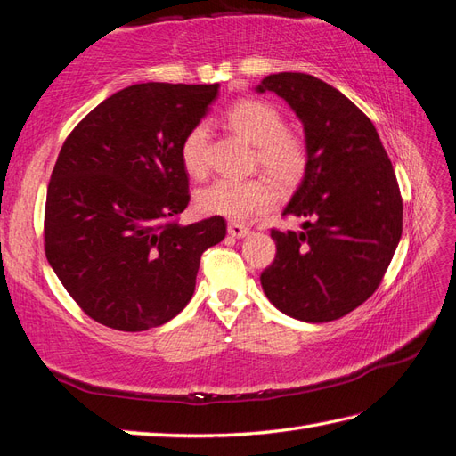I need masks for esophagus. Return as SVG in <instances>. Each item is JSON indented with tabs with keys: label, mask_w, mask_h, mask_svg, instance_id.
<instances>
[{
	"label": "esophagus",
	"mask_w": 456,
	"mask_h": 456,
	"mask_svg": "<svg viewBox=\"0 0 456 456\" xmlns=\"http://www.w3.org/2000/svg\"><path fill=\"white\" fill-rule=\"evenodd\" d=\"M228 234L232 238H246L249 234V228L244 224H238V222H230L228 224Z\"/></svg>",
	"instance_id": "obj_1"
}]
</instances>
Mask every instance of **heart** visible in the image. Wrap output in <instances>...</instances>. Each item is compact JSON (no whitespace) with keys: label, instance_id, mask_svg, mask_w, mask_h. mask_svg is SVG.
Returning <instances> with one entry per match:
<instances>
[{"label":"heart","instance_id":"b5f03b06","mask_svg":"<svg viewBox=\"0 0 456 456\" xmlns=\"http://www.w3.org/2000/svg\"><path fill=\"white\" fill-rule=\"evenodd\" d=\"M224 123L236 134L246 138L251 146H256L259 167L282 187L298 183L300 177L305 175L308 166L306 146L298 136L287 133L285 117L275 105L259 99H241L228 107ZM207 148L208 126L199 123L183 136L179 148L181 164L189 175L202 177L207 174ZM277 199V189L267 177H222L199 191L195 205L202 215L248 220L269 210Z\"/></svg>","mask_w":456,"mask_h":456}]
</instances>
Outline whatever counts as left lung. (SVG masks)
<instances>
[{
	"label": "left lung",
	"mask_w": 456,
	"mask_h": 456,
	"mask_svg": "<svg viewBox=\"0 0 456 456\" xmlns=\"http://www.w3.org/2000/svg\"><path fill=\"white\" fill-rule=\"evenodd\" d=\"M273 91L305 126L308 166L282 215L302 232L271 230L275 261L261 273L273 306L302 322H331L361 306L387 273L402 236V197L377 128L322 79L281 72Z\"/></svg>",
	"instance_id": "8db88e82"
}]
</instances>
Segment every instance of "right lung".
<instances>
[{
	"instance_id": "obj_1",
	"label": "right lung",
	"mask_w": 456,
	"mask_h": 456,
	"mask_svg": "<svg viewBox=\"0 0 456 456\" xmlns=\"http://www.w3.org/2000/svg\"><path fill=\"white\" fill-rule=\"evenodd\" d=\"M216 95L218 84L125 87L60 150L46 191V259L107 328L144 331L175 318L193 297L202 251L226 236L222 216L174 220L191 199L181 140Z\"/></svg>"
}]
</instances>
